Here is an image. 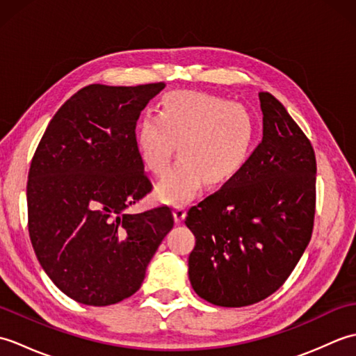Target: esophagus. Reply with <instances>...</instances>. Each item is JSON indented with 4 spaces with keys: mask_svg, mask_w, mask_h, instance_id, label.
<instances>
[{
    "mask_svg": "<svg viewBox=\"0 0 356 356\" xmlns=\"http://www.w3.org/2000/svg\"><path fill=\"white\" fill-rule=\"evenodd\" d=\"M172 216H174V220H176V223H182L185 216H186L185 205H174L172 207Z\"/></svg>",
    "mask_w": 356,
    "mask_h": 356,
    "instance_id": "1",
    "label": "esophagus"
}]
</instances>
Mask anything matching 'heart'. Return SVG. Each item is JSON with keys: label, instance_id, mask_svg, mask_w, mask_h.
I'll list each match as a JSON object with an SVG mask.
<instances>
[{"label": "heart", "instance_id": "heart-1", "mask_svg": "<svg viewBox=\"0 0 356 356\" xmlns=\"http://www.w3.org/2000/svg\"><path fill=\"white\" fill-rule=\"evenodd\" d=\"M257 136L255 118L243 104L199 92L163 96L157 116L145 115L136 125L134 145L142 163L163 174L176 153L179 161L156 186L165 203H184L208 182L220 186L243 171Z\"/></svg>", "mask_w": 356, "mask_h": 356}]
</instances>
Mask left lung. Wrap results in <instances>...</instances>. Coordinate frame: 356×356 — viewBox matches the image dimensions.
<instances>
[{
  "label": "left lung",
  "mask_w": 356,
  "mask_h": 356,
  "mask_svg": "<svg viewBox=\"0 0 356 356\" xmlns=\"http://www.w3.org/2000/svg\"><path fill=\"white\" fill-rule=\"evenodd\" d=\"M263 140L236 179L188 211L195 237L188 275L216 306L269 297L291 275L312 236L316 162L289 113L260 92Z\"/></svg>",
  "instance_id": "8db88e82"
}]
</instances>
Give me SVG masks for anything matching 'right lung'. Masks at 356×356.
<instances>
[{
    "label": "right lung",
    "instance_id": "obj_1",
    "mask_svg": "<svg viewBox=\"0 0 356 356\" xmlns=\"http://www.w3.org/2000/svg\"><path fill=\"white\" fill-rule=\"evenodd\" d=\"M163 87L81 88L56 111L35 151L30 240L45 274L78 303L110 306L131 297L174 225L168 207L127 213L151 191L134 130Z\"/></svg>",
    "mask_w": 356,
    "mask_h": 356
}]
</instances>
